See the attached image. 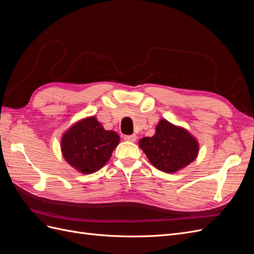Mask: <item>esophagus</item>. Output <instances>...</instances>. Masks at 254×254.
Returning <instances> with one entry per match:
<instances>
[{"mask_svg": "<svg viewBox=\"0 0 254 254\" xmlns=\"http://www.w3.org/2000/svg\"><path fill=\"white\" fill-rule=\"evenodd\" d=\"M124 139H125V141H128V142H135L137 136L135 134H130V135H125Z\"/></svg>", "mask_w": 254, "mask_h": 254, "instance_id": "esophagus-1", "label": "esophagus"}]
</instances>
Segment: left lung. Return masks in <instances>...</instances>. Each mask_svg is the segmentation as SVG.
I'll return each instance as SVG.
<instances>
[{
    "label": "left lung",
    "instance_id": "8db88e82",
    "mask_svg": "<svg viewBox=\"0 0 254 254\" xmlns=\"http://www.w3.org/2000/svg\"><path fill=\"white\" fill-rule=\"evenodd\" d=\"M140 148L150 163L164 173H176L197 158L199 144L187 129L161 120L156 133L139 141Z\"/></svg>",
    "mask_w": 254,
    "mask_h": 254
}]
</instances>
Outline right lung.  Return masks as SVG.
<instances>
[{
    "label": "right lung",
    "mask_w": 254,
    "mask_h": 254,
    "mask_svg": "<svg viewBox=\"0 0 254 254\" xmlns=\"http://www.w3.org/2000/svg\"><path fill=\"white\" fill-rule=\"evenodd\" d=\"M120 135L105 130L95 117L78 121L61 137V152L66 162L81 174H92L108 162Z\"/></svg>",
    "instance_id": "obj_1"
}]
</instances>
